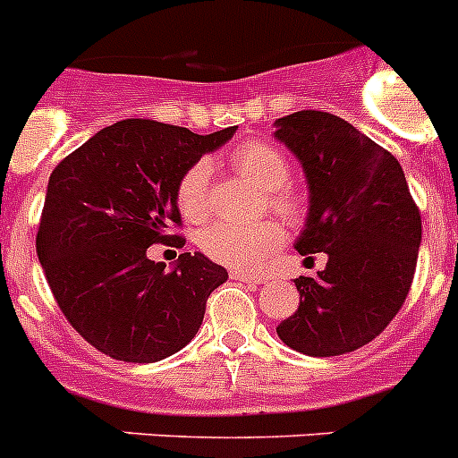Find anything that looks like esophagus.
Segmentation results:
<instances>
[{
	"label": "esophagus",
	"mask_w": 458,
	"mask_h": 458,
	"mask_svg": "<svg viewBox=\"0 0 458 458\" xmlns=\"http://www.w3.org/2000/svg\"><path fill=\"white\" fill-rule=\"evenodd\" d=\"M232 279H238V282H245V284H261L264 277H259V275H250L245 270H232Z\"/></svg>",
	"instance_id": "obj_1"
}]
</instances>
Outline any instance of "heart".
Returning a JSON list of instances; mask_svg holds the SVG:
<instances>
[{"instance_id": "obj_1", "label": "heart", "mask_w": 458, "mask_h": 458, "mask_svg": "<svg viewBox=\"0 0 458 458\" xmlns=\"http://www.w3.org/2000/svg\"><path fill=\"white\" fill-rule=\"evenodd\" d=\"M232 163L242 179L257 185L261 192H268L270 206L286 220H298L302 213L301 201L293 194L284 192L289 183V163L275 147L266 141H250L236 148ZM208 185H210V163L197 160L183 172L176 185V204L183 217L201 220L208 213ZM284 241V232L275 222H259V225H229L216 222L201 229L199 242L206 257L216 259L225 266L236 268H259L270 259L275 250H279Z\"/></svg>"}]
</instances>
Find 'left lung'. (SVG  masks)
I'll use <instances>...</instances> for the list:
<instances>
[{"label":"left lung","mask_w":458,"mask_h":458,"mask_svg":"<svg viewBox=\"0 0 458 458\" xmlns=\"http://www.w3.org/2000/svg\"><path fill=\"white\" fill-rule=\"evenodd\" d=\"M275 140L301 163L307 220L293 248L326 252V268L301 275V305L277 337L311 358L351 353L386 330L411 289L422 217L392 153L349 121L305 109L275 121Z\"/></svg>","instance_id":"obj_1"}]
</instances>
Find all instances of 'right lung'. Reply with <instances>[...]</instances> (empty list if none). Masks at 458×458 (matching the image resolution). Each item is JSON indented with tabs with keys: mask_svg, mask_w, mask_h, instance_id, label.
Returning <instances> with one entry per match:
<instances>
[{
	"mask_svg": "<svg viewBox=\"0 0 458 458\" xmlns=\"http://www.w3.org/2000/svg\"><path fill=\"white\" fill-rule=\"evenodd\" d=\"M151 119L98 131L50 174L36 252L64 317L105 355L157 362L181 351L204 321L206 298L229 273L201 252L167 270L153 242L181 225L176 185L185 169L232 140Z\"/></svg>",
	"mask_w": 458,
	"mask_h": 458,
	"instance_id": "add662e5",
	"label": "right lung"
}]
</instances>
